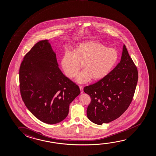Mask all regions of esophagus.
Returning <instances> with one entry per match:
<instances>
[{
	"label": "esophagus",
	"instance_id": "34e87169",
	"mask_svg": "<svg viewBox=\"0 0 156 156\" xmlns=\"http://www.w3.org/2000/svg\"><path fill=\"white\" fill-rule=\"evenodd\" d=\"M79 88H80V90L81 92V93H83L84 92V90H83V86H79Z\"/></svg>",
	"mask_w": 156,
	"mask_h": 156
}]
</instances>
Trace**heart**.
Masks as SVG:
<instances>
[{"instance_id": "heart-1", "label": "heart", "mask_w": 156, "mask_h": 156, "mask_svg": "<svg viewBox=\"0 0 156 156\" xmlns=\"http://www.w3.org/2000/svg\"><path fill=\"white\" fill-rule=\"evenodd\" d=\"M119 53L113 48H108L101 43L88 41L80 43L73 52H67L64 55L61 65L66 76L73 78L79 69L84 71L77 75L76 81L86 83L91 78L99 80L111 72L118 62Z\"/></svg>"}]
</instances>
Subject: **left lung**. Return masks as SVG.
I'll return each mask as SVG.
<instances>
[{
  "instance_id": "8db88e82",
  "label": "left lung",
  "mask_w": 156,
  "mask_h": 156,
  "mask_svg": "<svg viewBox=\"0 0 156 156\" xmlns=\"http://www.w3.org/2000/svg\"><path fill=\"white\" fill-rule=\"evenodd\" d=\"M138 78L137 69L124 44L116 67L104 78L84 87L91 99L87 109L88 119L101 125L119 118L131 104Z\"/></svg>"
}]
</instances>
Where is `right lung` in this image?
I'll return each instance as SVG.
<instances>
[{
	"instance_id": "right-lung-1",
	"label": "right lung",
	"mask_w": 156,
	"mask_h": 156,
	"mask_svg": "<svg viewBox=\"0 0 156 156\" xmlns=\"http://www.w3.org/2000/svg\"><path fill=\"white\" fill-rule=\"evenodd\" d=\"M21 97L38 120L56 124L68 116L79 87L59 69L56 55L48 40L36 43L25 55L19 70Z\"/></svg>"
}]
</instances>
